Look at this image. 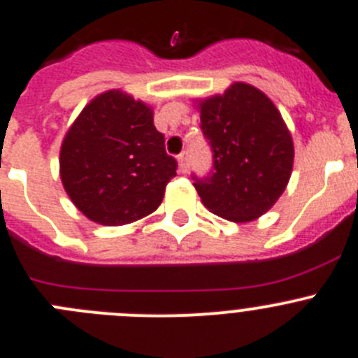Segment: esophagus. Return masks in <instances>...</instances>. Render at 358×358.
I'll use <instances>...</instances> for the list:
<instances>
[{"instance_id": "34e87169", "label": "esophagus", "mask_w": 358, "mask_h": 358, "mask_svg": "<svg viewBox=\"0 0 358 358\" xmlns=\"http://www.w3.org/2000/svg\"><path fill=\"white\" fill-rule=\"evenodd\" d=\"M178 164H180V169H182V173H187V169H189V151H182V153H180Z\"/></svg>"}]
</instances>
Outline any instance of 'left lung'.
<instances>
[{
    "mask_svg": "<svg viewBox=\"0 0 358 358\" xmlns=\"http://www.w3.org/2000/svg\"><path fill=\"white\" fill-rule=\"evenodd\" d=\"M201 131L212 150V171L192 175L212 214L246 223L275 205L294 160L291 134L273 101L248 83L199 101Z\"/></svg>",
    "mask_w": 358,
    "mask_h": 358,
    "instance_id": "obj_1",
    "label": "left lung"
}]
</instances>
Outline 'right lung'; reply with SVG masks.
<instances>
[{
	"label": "right lung",
	"instance_id": "1",
	"mask_svg": "<svg viewBox=\"0 0 358 358\" xmlns=\"http://www.w3.org/2000/svg\"><path fill=\"white\" fill-rule=\"evenodd\" d=\"M176 167L153 110L121 91L96 96L60 148V178L71 201L107 227L155 212Z\"/></svg>",
	"mask_w": 358,
	"mask_h": 358
}]
</instances>
